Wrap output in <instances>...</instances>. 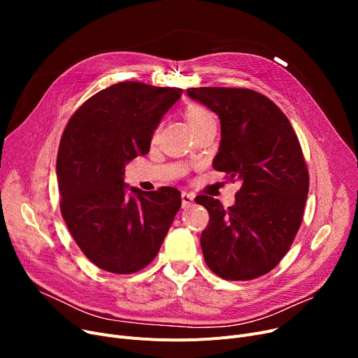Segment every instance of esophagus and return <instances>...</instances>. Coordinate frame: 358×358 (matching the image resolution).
Listing matches in <instances>:
<instances>
[{
	"instance_id": "1",
	"label": "esophagus",
	"mask_w": 358,
	"mask_h": 358,
	"mask_svg": "<svg viewBox=\"0 0 358 358\" xmlns=\"http://www.w3.org/2000/svg\"><path fill=\"white\" fill-rule=\"evenodd\" d=\"M181 201H182V208H190V206L194 203V194L182 192L181 193Z\"/></svg>"
}]
</instances>
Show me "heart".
Wrapping results in <instances>:
<instances>
[{
  "label": "heart",
  "mask_w": 358,
  "mask_h": 358,
  "mask_svg": "<svg viewBox=\"0 0 358 358\" xmlns=\"http://www.w3.org/2000/svg\"><path fill=\"white\" fill-rule=\"evenodd\" d=\"M185 117H187V120H189L192 129H197L200 126L209 124V123H216V117L213 113L209 108H206L200 104H193L187 108Z\"/></svg>",
  "instance_id": "1"
}]
</instances>
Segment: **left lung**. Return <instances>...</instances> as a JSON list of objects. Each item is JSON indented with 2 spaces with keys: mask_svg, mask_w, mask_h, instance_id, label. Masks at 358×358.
<instances>
[{
  "mask_svg": "<svg viewBox=\"0 0 358 358\" xmlns=\"http://www.w3.org/2000/svg\"><path fill=\"white\" fill-rule=\"evenodd\" d=\"M220 120L213 168L239 181L235 204L196 197L210 222L200 245L208 267L224 280H252L286 255L303 219L309 174L294 130L270 99L248 88L187 90Z\"/></svg>",
  "mask_w": 358,
  "mask_h": 358,
  "instance_id": "1",
  "label": "left lung"
}]
</instances>
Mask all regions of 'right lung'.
Listing matches in <instances>:
<instances>
[{
	"label": "right lung",
	"mask_w": 358,
	"mask_h": 358,
	"mask_svg": "<svg viewBox=\"0 0 358 358\" xmlns=\"http://www.w3.org/2000/svg\"><path fill=\"white\" fill-rule=\"evenodd\" d=\"M181 94L119 83L94 94L64 130L56 159L62 217L85 257L104 271L145 268L181 208L177 189L142 192L123 178L126 164L149 152L154 130Z\"/></svg>",
	"instance_id": "obj_1"
}]
</instances>
